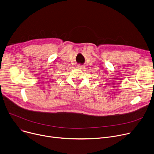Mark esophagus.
Returning <instances> with one entry per match:
<instances>
[{
    "instance_id": "esophagus-1",
    "label": "esophagus",
    "mask_w": 154,
    "mask_h": 154,
    "mask_svg": "<svg viewBox=\"0 0 154 154\" xmlns=\"http://www.w3.org/2000/svg\"><path fill=\"white\" fill-rule=\"evenodd\" d=\"M76 68H77L78 69H85V66H83V65H77V66H76Z\"/></svg>"
}]
</instances>
